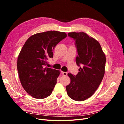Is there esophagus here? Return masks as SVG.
<instances>
[{
	"label": "esophagus",
	"instance_id": "obj_1",
	"mask_svg": "<svg viewBox=\"0 0 124 124\" xmlns=\"http://www.w3.org/2000/svg\"><path fill=\"white\" fill-rule=\"evenodd\" d=\"M61 73L62 74L63 76H66L67 75V72H63V71H61Z\"/></svg>",
	"mask_w": 124,
	"mask_h": 124
}]
</instances>
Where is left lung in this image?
I'll return each mask as SVG.
<instances>
[{"label":"left lung","instance_id":"obj_1","mask_svg":"<svg viewBox=\"0 0 124 124\" xmlns=\"http://www.w3.org/2000/svg\"><path fill=\"white\" fill-rule=\"evenodd\" d=\"M68 36L75 41L76 63L80 69L76 76L68 74L71 82L66 86V91L70 98L84 101L94 93L103 79L106 56L98 41L86 33L69 32Z\"/></svg>","mask_w":124,"mask_h":124}]
</instances>
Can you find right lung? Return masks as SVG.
I'll return each mask as SVG.
<instances>
[{
    "label": "right lung",
    "mask_w": 124,
    "mask_h": 124,
    "mask_svg": "<svg viewBox=\"0 0 124 124\" xmlns=\"http://www.w3.org/2000/svg\"><path fill=\"white\" fill-rule=\"evenodd\" d=\"M67 37L65 32L48 31L36 33L26 41L18 56L17 68L21 84L33 98L49 96L57 83L60 71L47 68L54 47Z\"/></svg>",
    "instance_id": "1"
}]
</instances>
